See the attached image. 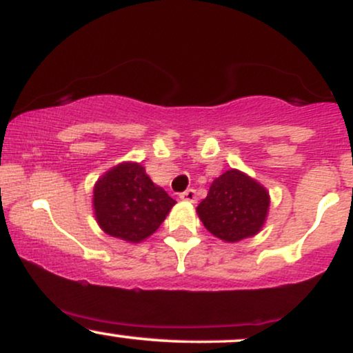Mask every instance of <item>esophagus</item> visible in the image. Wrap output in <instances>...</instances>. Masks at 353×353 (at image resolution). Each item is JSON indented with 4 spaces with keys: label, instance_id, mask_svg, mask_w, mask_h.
Instances as JSON below:
<instances>
[{
    "label": "esophagus",
    "instance_id": "34e87169",
    "mask_svg": "<svg viewBox=\"0 0 353 353\" xmlns=\"http://www.w3.org/2000/svg\"><path fill=\"white\" fill-rule=\"evenodd\" d=\"M181 199H182V201H185V202L194 203L195 201H197V194H195V189L184 190V192L181 194Z\"/></svg>",
    "mask_w": 353,
    "mask_h": 353
}]
</instances>
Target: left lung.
I'll list each match as a JSON object with an SVG mask.
<instances>
[{
	"mask_svg": "<svg viewBox=\"0 0 353 353\" xmlns=\"http://www.w3.org/2000/svg\"><path fill=\"white\" fill-rule=\"evenodd\" d=\"M268 210V190L239 169L225 171L212 182L209 194L197 207L203 227L227 243L256 235Z\"/></svg>",
	"mask_w": 353,
	"mask_h": 353,
	"instance_id": "8db88e82",
	"label": "left lung"
}]
</instances>
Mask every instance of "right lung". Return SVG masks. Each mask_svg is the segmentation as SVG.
<instances>
[{
  "label": "right lung",
  "instance_id": "right-lung-1",
  "mask_svg": "<svg viewBox=\"0 0 353 353\" xmlns=\"http://www.w3.org/2000/svg\"><path fill=\"white\" fill-rule=\"evenodd\" d=\"M172 197L150 179L139 163L108 169L93 188V214L107 235L141 243L159 228L174 207Z\"/></svg>",
  "mask_w": 353,
  "mask_h": 353
}]
</instances>
